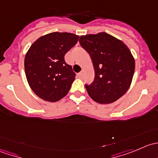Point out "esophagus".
Returning <instances> with one entry per match:
<instances>
[{"instance_id": "esophagus-1", "label": "esophagus", "mask_w": 158, "mask_h": 158, "mask_svg": "<svg viewBox=\"0 0 158 158\" xmlns=\"http://www.w3.org/2000/svg\"><path fill=\"white\" fill-rule=\"evenodd\" d=\"M82 76H83V73H78L77 74V77L78 78H82Z\"/></svg>"}]
</instances>
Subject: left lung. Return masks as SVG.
Segmentation results:
<instances>
[{
	"label": "left lung",
	"mask_w": 158,
	"mask_h": 158,
	"mask_svg": "<svg viewBox=\"0 0 158 158\" xmlns=\"http://www.w3.org/2000/svg\"><path fill=\"white\" fill-rule=\"evenodd\" d=\"M79 44L92 60L95 79L85 85L96 102L109 104L128 91L133 79L135 62L128 47L120 40L102 32L81 36Z\"/></svg>",
	"instance_id": "1"
}]
</instances>
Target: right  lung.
Segmentation results:
<instances>
[{
  "mask_svg": "<svg viewBox=\"0 0 158 158\" xmlns=\"http://www.w3.org/2000/svg\"><path fill=\"white\" fill-rule=\"evenodd\" d=\"M79 37L74 33L53 32L38 38L28 49L25 74L30 87L40 98L54 102L67 95L76 73L64 56Z\"/></svg>",
  "mask_w": 158,
  "mask_h": 158,
  "instance_id": "right-lung-1",
  "label": "right lung"
}]
</instances>
